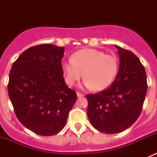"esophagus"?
<instances>
[{"mask_svg": "<svg viewBox=\"0 0 157 157\" xmlns=\"http://www.w3.org/2000/svg\"><path fill=\"white\" fill-rule=\"evenodd\" d=\"M77 96L78 97V98H80V97H84V94H82V93L77 92Z\"/></svg>", "mask_w": 157, "mask_h": 157, "instance_id": "1", "label": "esophagus"}]
</instances>
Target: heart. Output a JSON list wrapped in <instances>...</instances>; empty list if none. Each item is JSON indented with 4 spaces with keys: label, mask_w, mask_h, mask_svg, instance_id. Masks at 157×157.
Wrapping results in <instances>:
<instances>
[{
    "label": "heart",
    "mask_w": 157,
    "mask_h": 157,
    "mask_svg": "<svg viewBox=\"0 0 157 157\" xmlns=\"http://www.w3.org/2000/svg\"><path fill=\"white\" fill-rule=\"evenodd\" d=\"M62 70L65 82L70 86L78 81L84 73V86L100 91L109 87L114 82L119 70V61L114 55L94 48H83L72 54L71 60L63 62Z\"/></svg>",
    "instance_id": "1"
}]
</instances>
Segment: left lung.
I'll return each instance as SVG.
<instances>
[{
	"label": "left lung",
	"instance_id": "obj_1",
	"mask_svg": "<svg viewBox=\"0 0 157 157\" xmlns=\"http://www.w3.org/2000/svg\"><path fill=\"white\" fill-rule=\"evenodd\" d=\"M120 67L108 89L87 94V115L101 133L117 134L130 127L141 114L147 92L145 67L132 52L116 45Z\"/></svg>",
	"mask_w": 157,
	"mask_h": 157
}]
</instances>
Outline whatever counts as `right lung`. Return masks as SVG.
Returning a JSON list of instances; mask_svg holds the SVG:
<instances>
[{
    "mask_svg": "<svg viewBox=\"0 0 157 157\" xmlns=\"http://www.w3.org/2000/svg\"><path fill=\"white\" fill-rule=\"evenodd\" d=\"M64 48L51 44L30 47L9 73L8 92L19 122L35 134L52 136L64 127L77 100L63 78Z\"/></svg>",
    "mask_w": 157,
    "mask_h": 157,
    "instance_id": "1",
    "label": "right lung"
}]
</instances>
